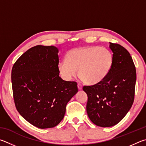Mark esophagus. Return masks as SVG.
Instances as JSON below:
<instances>
[{
    "label": "esophagus",
    "instance_id": "obj_1",
    "mask_svg": "<svg viewBox=\"0 0 146 146\" xmlns=\"http://www.w3.org/2000/svg\"><path fill=\"white\" fill-rule=\"evenodd\" d=\"M78 87L79 90H81V89H82L83 86H82V85H81V83H78Z\"/></svg>",
    "mask_w": 146,
    "mask_h": 146
}]
</instances>
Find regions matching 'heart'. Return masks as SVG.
<instances>
[{
	"instance_id": "heart-1",
	"label": "heart",
	"mask_w": 146,
	"mask_h": 146,
	"mask_svg": "<svg viewBox=\"0 0 146 146\" xmlns=\"http://www.w3.org/2000/svg\"><path fill=\"white\" fill-rule=\"evenodd\" d=\"M58 65L61 76L70 80L77 74L84 82L97 84L105 78L113 64V56L107 48L99 47H83L70 50Z\"/></svg>"
}]
</instances>
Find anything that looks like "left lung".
I'll return each instance as SVG.
<instances>
[{
    "mask_svg": "<svg viewBox=\"0 0 146 146\" xmlns=\"http://www.w3.org/2000/svg\"><path fill=\"white\" fill-rule=\"evenodd\" d=\"M113 64L106 77L92 86H84L88 96L86 111L90 121L100 127L118 124L131 108L134 101L136 68L126 48L110 43Z\"/></svg>",
    "mask_w": 146,
    "mask_h": 146,
    "instance_id": "obj_1",
    "label": "left lung"
}]
</instances>
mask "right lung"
Returning a JSON list of instances; mask_svg holds the SVG:
<instances>
[{
    "label": "right lung",
    "mask_w": 146,
    "mask_h": 146,
    "mask_svg": "<svg viewBox=\"0 0 146 146\" xmlns=\"http://www.w3.org/2000/svg\"><path fill=\"white\" fill-rule=\"evenodd\" d=\"M58 64L57 47L36 45L23 54L12 68L17 111L38 128L57 126L65 115L66 104L78 92L77 83L59 76Z\"/></svg>",
    "instance_id": "obj_1"
}]
</instances>
